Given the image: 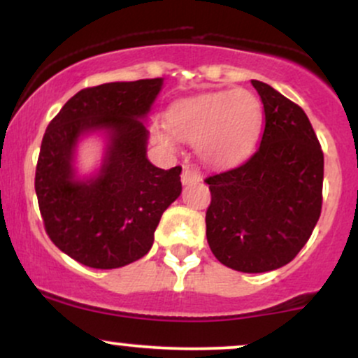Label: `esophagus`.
Instances as JSON below:
<instances>
[{
    "label": "esophagus",
    "mask_w": 358,
    "mask_h": 358,
    "mask_svg": "<svg viewBox=\"0 0 358 358\" xmlns=\"http://www.w3.org/2000/svg\"><path fill=\"white\" fill-rule=\"evenodd\" d=\"M200 180H202V176H200V171H196L195 168L183 166V173H182V183L183 185L199 183Z\"/></svg>",
    "instance_id": "1"
}]
</instances>
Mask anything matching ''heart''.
<instances>
[{
	"label": "heart",
	"instance_id": "1",
	"mask_svg": "<svg viewBox=\"0 0 358 358\" xmlns=\"http://www.w3.org/2000/svg\"><path fill=\"white\" fill-rule=\"evenodd\" d=\"M264 124L259 97L248 89L203 92L173 102L166 110V126L155 124L159 145L173 148L175 138L196 143L200 158L212 166H232L256 150Z\"/></svg>",
	"mask_w": 358,
	"mask_h": 358
}]
</instances>
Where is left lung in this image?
Segmentation results:
<instances>
[{
	"label": "left lung",
	"mask_w": 358,
	"mask_h": 358,
	"mask_svg": "<svg viewBox=\"0 0 358 358\" xmlns=\"http://www.w3.org/2000/svg\"><path fill=\"white\" fill-rule=\"evenodd\" d=\"M261 145L245 163L208 178L210 250L224 266L266 273L296 257L323 202V151L305 110L264 82Z\"/></svg>",
	"instance_id": "left-lung-1"
}]
</instances>
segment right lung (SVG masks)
Instances as JSON below:
<instances>
[{
	"label": "right lung",
	"instance_id": "right-lung-1",
	"mask_svg": "<svg viewBox=\"0 0 358 358\" xmlns=\"http://www.w3.org/2000/svg\"><path fill=\"white\" fill-rule=\"evenodd\" d=\"M163 79L109 82L82 89L45 131L35 192L45 231L62 252L96 269L122 268L151 249L163 212L182 193V166L162 170L146 158V117ZM104 129L110 143L96 179L71 166L80 134Z\"/></svg>",
	"mask_w": 358,
	"mask_h": 358
}]
</instances>
